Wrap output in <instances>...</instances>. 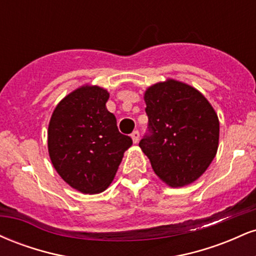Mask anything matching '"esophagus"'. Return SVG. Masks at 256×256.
<instances>
[{
  "label": "esophagus",
  "mask_w": 256,
  "mask_h": 256,
  "mask_svg": "<svg viewBox=\"0 0 256 256\" xmlns=\"http://www.w3.org/2000/svg\"><path fill=\"white\" fill-rule=\"evenodd\" d=\"M131 138H132V140H134V143H138V140H140V132H138L137 130L132 132Z\"/></svg>",
  "instance_id": "obj_1"
}]
</instances>
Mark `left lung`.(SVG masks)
Returning a JSON list of instances; mask_svg holds the SVG:
<instances>
[{"label": "left lung", "mask_w": 256, "mask_h": 256, "mask_svg": "<svg viewBox=\"0 0 256 256\" xmlns=\"http://www.w3.org/2000/svg\"><path fill=\"white\" fill-rule=\"evenodd\" d=\"M148 134L140 146L155 174L172 188L192 184L208 168L219 144V119L190 85L167 79L146 90Z\"/></svg>", "instance_id": "left-lung-1"}]
</instances>
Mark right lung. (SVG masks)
I'll list each match as a JSON object with an SVG mask.
<instances>
[{"instance_id": "1", "label": "right lung", "mask_w": 256, "mask_h": 256, "mask_svg": "<svg viewBox=\"0 0 256 256\" xmlns=\"http://www.w3.org/2000/svg\"><path fill=\"white\" fill-rule=\"evenodd\" d=\"M108 98L104 88L84 85L58 102L49 122L52 166L70 186L83 194L107 189L132 144L106 107Z\"/></svg>"}]
</instances>
